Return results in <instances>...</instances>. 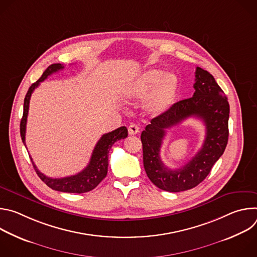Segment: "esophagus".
I'll use <instances>...</instances> for the list:
<instances>
[{
    "instance_id": "esophagus-1",
    "label": "esophagus",
    "mask_w": 257,
    "mask_h": 257,
    "mask_svg": "<svg viewBox=\"0 0 257 257\" xmlns=\"http://www.w3.org/2000/svg\"><path fill=\"white\" fill-rule=\"evenodd\" d=\"M128 132L130 135H135L139 132V127L135 124H131L129 127H128Z\"/></svg>"
}]
</instances>
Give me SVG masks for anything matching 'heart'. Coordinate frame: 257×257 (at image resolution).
<instances>
[{
    "mask_svg": "<svg viewBox=\"0 0 257 257\" xmlns=\"http://www.w3.org/2000/svg\"><path fill=\"white\" fill-rule=\"evenodd\" d=\"M178 91L179 78L175 73L153 68L132 80L126 86L125 95L129 98L148 95L144 101L145 109L153 115H161L174 104Z\"/></svg>",
    "mask_w": 257,
    "mask_h": 257,
    "instance_id": "heart-1",
    "label": "heart"
}]
</instances>
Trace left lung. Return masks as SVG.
<instances>
[{
    "label": "left lung",
    "instance_id": "left-lung-1",
    "mask_svg": "<svg viewBox=\"0 0 257 257\" xmlns=\"http://www.w3.org/2000/svg\"><path fill=\"white\" fill-rule=\"evenodd\" d=\"M194 89L192 97L174 103L167 112L154 118L141 133L146 175L165 191L180 192L197 186L222 157L228 143L230 105L225 92L210 73L199 67L195 71ZM189 116L203 120L206 139L202 149L186 165L176 170L169 169L159 158L165 130Z\"/></svg>",
    "mask_w": 257,
    "mask_h": 257
}]
</instances>
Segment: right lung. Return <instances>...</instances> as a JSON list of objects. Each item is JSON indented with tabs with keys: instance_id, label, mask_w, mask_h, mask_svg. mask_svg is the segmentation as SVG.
Listing matches in <instances>:
<instances>
[{
	"instance_id": "1",
	"label": "right lung",
	"mask_w": 257,
	"mask_h": 257,
	"mask_svg": "<svg viewBox=\"0 0 257 257\" xmlns=\"http://www.w3.org/2000/svg\"><path fill=\"white\" fill-rule=\"evenodd\" d=\"M64 66L62 64H52L47 68V70L44 72L42 77L31 84L29 87L25 98H24V105H23V116L20 122V134L22 141L25 145V132H26V122H27V116H28V108H29V100L30 96L33 92V90L40 85L41 82H43L45 79L48 78V76L52 75L53 73L58 72L59 70H62ZM128 136V130L125 126H122L112 132H108L103 134L100 139L97 141L95 148L92 152L89 164L87 167L82 170L80 173L64 177V178H51L43 173H41L36 166L34 165L32 159L30 158L33 168L39 175V177L42 179L43 182L46 184L57 191L61 192H68V193H84L88 192L92 189H94L101 180L106 176L107 173V166H108V152L111 150L113 144L120 140L124 139Z\"/></svg>"
}]
</instances>
